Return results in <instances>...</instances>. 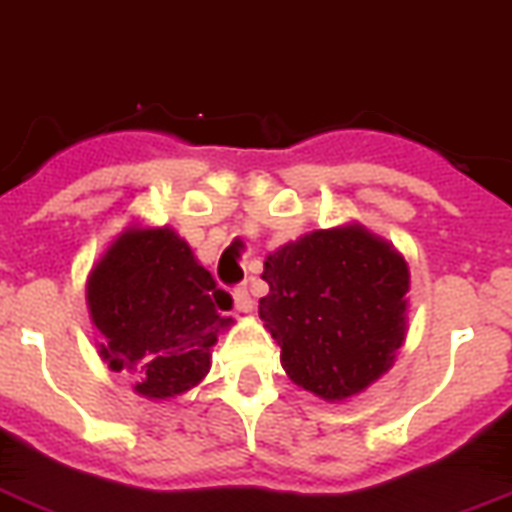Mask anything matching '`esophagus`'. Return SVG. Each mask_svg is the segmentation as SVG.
Segmentation results:
<instances>
[{
    "label": "esophagus",
    "instance_id": "esophagus-1",
    "mask_svg": "<svg viewBox=\"0 0 512 512\" xmlns=\"http://www.w3.org/2000/svg\"><path fill=\"white\" fill-rule=\"evenodd\" d=\"M252 296H249V289L247 286H236L234 289V309L236 312H242V315H247V312H252Z\"/></svg>",
    "mask_w": 512,
    "mask_h": 512
}]
</instances>
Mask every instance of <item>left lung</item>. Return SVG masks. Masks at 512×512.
<instances>
[{"mask_svg": "<svg viewBox=\"0 0 512 512\" xmlns=\"http://www.w3.org/2000/svg\"><path fill=\"white\" fill-rule=\"evenodd\" d=\"M260 317L286 375L325 401L362 393L406 336L409 265L362 226L320 229L268 255Z\"/></svg>", "mask_w": 512, "mask_h": 512, "instance_id": "8db88e82", "label": "left lung"}]
</instances>
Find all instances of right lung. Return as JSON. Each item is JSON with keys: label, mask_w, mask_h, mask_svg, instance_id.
<instances>
[{"label": "right lung", "mask_w": 512, "mask_h": 512, "mask_svg": "<svg viewBox=\"0 0 512 512\" xmlns=\"http://www.w3.org/2000/svg\"><path fill=\"white\" fill-rule=\"evenodd\" d=\"M190 244L171 229H127L88 276V307L101 356L132 369L135 393L166 401L208 375L210 349L231 317L229 304Z\"/></svg>", "instance_id": "add662e5"}]
</instances>
